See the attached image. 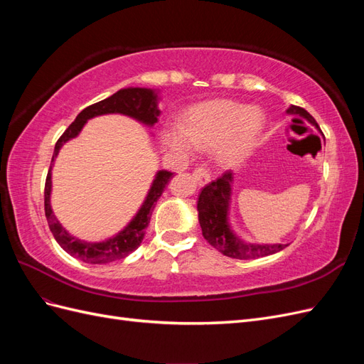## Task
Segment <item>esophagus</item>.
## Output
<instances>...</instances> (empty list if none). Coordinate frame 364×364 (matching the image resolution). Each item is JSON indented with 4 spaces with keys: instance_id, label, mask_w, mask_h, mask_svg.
Returning a JSON list of instances; mask_svg holds the SVG:
<instances>
[{
    "instance_id": "34e87169",
    "label": "esophagus",
    "mask_w": 364,
    "mask_h": 364,
    "mask_svg": "<svg viewBox=\"0 0 364 364\" xmlns=\"http://www.w3.org/2000/svg\"><path fill=\"white\" fill-rule=\"evenodd\" d=\"M193 176H194L196 182L199 183L200 186H205V185H208L209 182H211V176H209V173L206 170H203V168H196Z\"/></svg>"
}]
</instances>
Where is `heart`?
<instances>
[{
    "instance_id": "b5f03b06",
    "label": "heart",
    "mask_w": 364,
    "mask_h": 364,
    "mask_svg": "<svg viewBox=\"0 0 364 364\" xmlns=\"http://www.w3.org/2000/svg\"><path fill=\"white\" fill-rule=\"evenodd\" d=\"M266 118L259 109L232 100H215L193 107L183 127L164 132L167 147L182 156H191L197 149H215L217 161L235 167L257 146Z\"/></svg>"
}]
</instances>
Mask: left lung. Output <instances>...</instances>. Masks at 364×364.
Segmentation results:
<instances>
[{"label":"left lung","mask_w":364,"mask_h":364,"mask_svg":"<svg viewBox=\"0 0 364 364\" xmlns=\"http://www.w3.org/2000/svg\"><path fill=\"white\" fill-rule=\"evenodd\" d=\"M290 115H301L308 123L313 124L317 130L316 119L308 114L304 107L291 105L287 109ZM232 183L234 174L228 171L222 178L208 183L202 190L199 200H197V213H199V223L205 240L223 255L237 259H255L261 257L273 255L287 245H257L247 243L241 240L232 225L229 222L230 200H232Z\"/></svg>","instance_id":"obj_1"}]
</instances>
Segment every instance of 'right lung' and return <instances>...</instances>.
Segmentation results:
<instances>
[{"label":"right lung","mask_w":364,"mask_h":364,"mask_svg":"<svg viewBox=\"0 0 364 364\" xmlns=\"http://www.w3.org/2000/svg\"><path fill=\"white\" fill-rule=\"evenodd\" d=\"M161 100L159 91L150 90V87H123V90L117 91L111 97L105 98V100L98 102L95 105L87 106L86 109L75 117V119L70 124V127L63 132V135L56 142L54 147L53 159L50 170L47 174L46 181V217L48 220L50 230L53 232V237L56 238L59 246L70 253L71 257L82 259L87 264H107L117 259H123L132 252L136 250L142 240H144L146 228L150 223V217L153 213L161 194L164 193L165 185L170 182L173 178V173L159 170L155 174L150 190L146 196L144 202L139 206L136 214L132 217L130 222L117 232L115 235L109 237L103 241H85L71 235L67 229L62 226V223L54 215L51 208V168L54 165V159L58 158L60 149L63 144H67L68 141L74 139L80 135L82 129L87 123V119L100 117V115H109V114H119L126 115L136 119L138 123L144 124L147 127H153L158 123V117L161 115V111L158 107V103Z\"/></svg>","instance_id":"right-lung-1"}]
</instances>
